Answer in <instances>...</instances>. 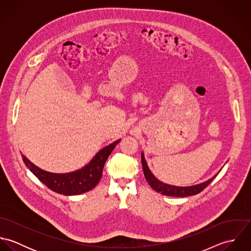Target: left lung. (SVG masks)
<instances>
[{"label":"left lung","mask_w":251,"mask_h":251,"mask_svg":"<svg viewBox=\"0 0 251 251\" xmlns=\"http://www.w3.org/2000/svg\"><path fill=\"white\" fill-rule=\"evenodd\" d=\"M141 161H142V166H143L144 175L149 184L152 189L155 191L161 193L162 195H167V196H175V197H186L190 195H196L199 192H201L203 189H205L212 181L217 176L215 174L214 177L211 179H207L203 182L194 184V185H188V186H179V185H174V184H169L166 182L161 181L160 179H157L150 170L148 163L145 159L144 152H141ZM220 172V170H219Z\"/></svg>","instance_id":"1"}]
</instances>
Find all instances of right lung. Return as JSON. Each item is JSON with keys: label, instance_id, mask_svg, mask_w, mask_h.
<instances>
[{"label": "right lung", "instance_id": "right-lung-1", "mask_svg": "<svg viewBox=\"0 0 251 251\" xmlns=\"http://www.w3.org/2000/svg\"><path fill=\"white\" fill-rule=\"evenodd\" d=\"M120 141L119 139L102 148L89 163L80 169L69 173L48 172L37 167L24 154H22V158L29 170L51 190L67 196L78 195L97 186L101 179L102 170L108 156Z\"/></svg>", "mask_w": 251, "mask_h": 251}]
</instances>
